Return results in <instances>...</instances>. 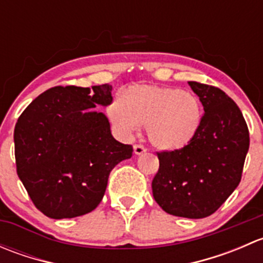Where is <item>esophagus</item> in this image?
Returning a JSON list of instances; mask_svg holds the SVG:
<instances>
[{
	"label": "esophagus",
	"mask_w": 263,
	"mask_h": 263,
	"mask_svg": "<svg viewBox=\"0 0 263 263\" xmlns=\"http://www.w3.org/2000/svg\"><path fill=\"white\" fill-rule=\"evenodd\" d=\"M134 151H135V154H136V155H142V154L146 153L147 148L142 146V145H135Z\"/></svg>",
	"instance_id": "obj_1"
}]
</instances>
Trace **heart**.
<instances>
[{"label":"heart","instance_id":"1","mask_svg":"<svg viewBox=\"0 0 263 263\" xmlns=\"http://www.w3.org/2000/svg\"><path fill=\"white\" fill-rule=\"evenodd\" d=\"M108 116L124 135L146 126L148 141L165 151L185 147L198 132L202 105L193 92L158 85L137 84L127 87L121 102L115 100Z\"/></svg>","mask_w":263,"mask_h":263}]
</instances>
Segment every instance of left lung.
<instances>
[{"label":"left lung","instance_id":"obj_1","mask_svg":"<svg viewBox=\"0 0 263 263\" xmlns=\"http://www.w3.org/2000/svg\"><path fill=\"white\" fill-rule=\"evenodd\" d=\"M205 115L185 147L158 153L159 171L151 187L165 213L188 219L214 214L242 178L249 132L242 112L219 87L188 81Z\"/></svg>","mask_w":263,"mask_h":263}]
</instances>
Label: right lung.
I'll return each mask as SVG.
<instances>
[{
    "instance_id": "obj_1",
    "label": "right lung",
    "mask_w": 263,
    "mask_h": 263,
    "mask_svg": "<svg viewBox=\"0 0 263 263\" xmlns=\"http://www.w3.org/2000/svg\"><path fill=\"white\" fill-rule=\"evenodd\" d=\"M112 86H55L33 100L14 131L16 172L39 211L71 219L102 201L112 169L132 156L117 141L97 105L112 103Z\"/></svg>"
}]
</instances>
